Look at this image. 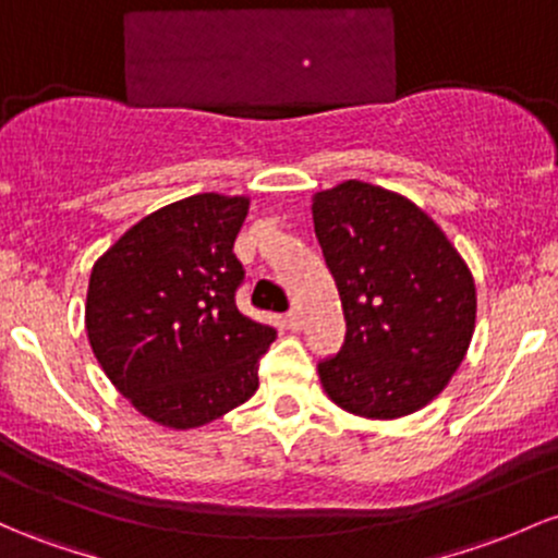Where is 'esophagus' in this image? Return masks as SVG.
I'll list each match as a JSON object with an SVG mask.
<instances>
[{"label": "esophagus", "mask_w": 558, "mask_h": 558, "mask_svg": "<svg viewBox=\"0 0 558 558\" xmlns=\"http://www.w3.org/2000/svg\"><path fill=\"white\" fill-rule=\"evenodd\" d=\"M286 326H289V330H302V326H304L302 312H299V310H291L289 315H286Z\"/></svg>", "instance_id": "1"}]
</instances>
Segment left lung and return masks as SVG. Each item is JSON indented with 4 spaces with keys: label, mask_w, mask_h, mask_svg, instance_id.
I'll return each instance as SVG.
<instances>
[{
    "label": "left lung",
    "mask_w": 558,
    "mask_h": 558,
    "mask_svg": "<svg viewBox=\"0 0 558 558\" xmlns=\"http://www.w3.org/2000/svg\"><path fill=\"white\" fill-rule=\"evenodd\" d=\"M344 310V347L317 365L326 395L363 418H402L466 357L476 289L439 225L405 195L347 180L312 198Z\"/></svg>",
    "instance_id": "8db88e82"
}]
</instances>
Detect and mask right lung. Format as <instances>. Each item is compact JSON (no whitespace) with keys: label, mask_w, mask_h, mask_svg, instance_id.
I'll return each mask as SVG.
<instances>
[{"label":"right lung","mask_w":558,"mask_h":558,"mask_svg":"<svg viewBox=\"0 0 558 558\" xmlns=\"http://www.w3.org/2000/svg\"><path fill=\"white\" fill-rule=\"evenodd\" d=\"M246 214L243 195H190L140 219L92 267V352L156 424H211L259 387L275 328L235 304L246 272L232 246Z\"/></svg>","instance_id":"add662e5"}]
</instances>
